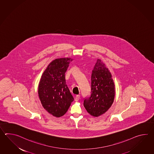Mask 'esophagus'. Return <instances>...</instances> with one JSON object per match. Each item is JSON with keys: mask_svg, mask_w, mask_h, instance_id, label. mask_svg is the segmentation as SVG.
Instances as JSON below:
<instances>
[{"mask_svg": "<svg viewBox=\"0 0 154 154\" xmlns=\"http://www.w3.org/2000/svg\"><path fill=\"white\" fill-rule=\"evenodd\" d=\"M80 98V96L79 95H77L76 96L75 98V101H78L79 100Z\"/></svg>", "mask_w": 154, "mask_h": 154, "instance_id": "obj_1", "label": "esophagus"}]
</instances>
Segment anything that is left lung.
Here are the masks:
<instances>
[{
	"label": "left lung",
	"mask_w": 154,
	"mask_h": 154,
	"mask_svg": "<svg viewBox=\"0 0 154 154\" xmlns=\"http://www.w3.org/2000/svg\"><path fill=\"white\" fill-rule=\"evenodd\" d=\"M115 96V85L111 73L105 63L98 59L91 75V94L84 106L93 117L104 114L111 107Z\"/></svg>",
	"instance_id": "obj_1"
}]
</instances>
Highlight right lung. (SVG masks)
<instances>
[{"instance_id":"obj_1","label":"right lung","mask_w":154,"mask_h":154,"mask_svg":"<svg viewBox=\"0 0 154 154\" xmlns=\"http://www.w3.org/2000/svg\"><path fill=\"white\" fill-rule=\"evenodd\" d=\"M72 60L68 57L53 60L39 80L38 94L43 107L58 118L66 114L74 101L65 78V73Z\"/></svg>"}]
</instances>
